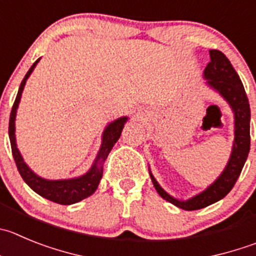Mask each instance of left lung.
Returning <instances> with one entry per match:
<instances>
[{"instance_id":"1","label":"left lung","mask_w":256,"mask_h":256,"mask_svg":"<svg viewBox=\"0 0 256 256\" xmlns=\"http://www.w3.org/2000/svg\"><path fill=\"white\" fill-rule=\"evenodd\" d=\"M210 63L204 70L206 86L218 93L231 107L234 114V142L230 159L225 169L212 184L188 200H178L160 187L149 168L150 178L162 198L186 211L204 208L225 197L235 186L246 162L250 150V104L242 82L230 60L220 50H210Z\"/></svg>"}]
</instances>
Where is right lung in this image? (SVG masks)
<instances>
[{"instance_id":"add662e5","label":"right lung","mask_w":256,"mask_h":256,"mask_svg":"<svg viewBox=\"0 0 256 256\" xmlns=\"http://www.w3.org/2000/svg\"><path fill=\"white\" fill-rule=\"evenodd\" d=\"M40 58L35 62L28 72L26 73L25 78L21 82L20 88H18V96H16L15 104H14L12 110H11V114H10V124H8V136L10 142H11V149H12L14 159H15L16 166L18 169V173L22 176L26 184L31 188V190L36 192L38 194L42 197L46 198V200L56 202L59 204H77L80 200H84V198L90 197L96 192L97 187H98L100 182H101L102 174H104V163L108 156L110 152L116 144V142L120 139L122 128L125 126L126 121L128 120V116H122L116 118L114 121L110 122L108 125L104 128V132H102V142L101 146H100L97 156H96L94 162H93L92 166L87 173L83 176H76V178H68V179H45L38 176L36 173L31 170L28 168V164L24 162V158L21 155L20 150L18 149V144H16V135H15V121H16V112H18V104L21 101V96H22V90L25 88L26 80L30 77V74L35 69L36 64L39 63Z\"/></svg>"}]
</instances>
